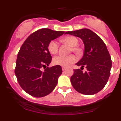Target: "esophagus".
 Instances as JSON below:
<instances>
[{"mask_svg": "<svg viewBox=\"0 0 121 121\" xmlns=\"http://www.w3.org/2000/svg\"><path fill=\"white\" fill-rule=\"evenodd\" d=\"M62 69H63V71H64L66 69V67H62Z\"/></svg>", "mask_w": 121, "mask_h": 121, "instance_id": "1", "label": "esophagus"}]
</instances>
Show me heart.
Here are the masks:
<instances>
[{
    "instance_id": "heart-1",
    "label": "heart",
    "mask_w": 121,
    "mask_h": 121,
    "mask_svg": "<svg viewBox=\"0 0 121 121\" xmlns=\"http://www.w3.org/2000/svg\"><path fill=\"white\" fill-rule=\"evenodd\" d=\"M61 41L63 43L67 44L71 46L70 52H73L75 53L80 52V48L77 45L78 44V39L74 36H67L61 39ZM48 50L51 54H56L58 52L59 45L55 40H52L48 44ZM77 58L74 54L69 56H56L53 59V63L54 65H58L63 67H68L71 64L76 61Z\"/></svg>"
}]
</instances>
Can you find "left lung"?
<instances>
[{
  "instance_id": "left-lung-1",
  "label": "left lung",
  "mask_w": 121,
  "mask_h": 121,
  "mask_svg": "<svg viewBox=\"0 0 121 121\" xmlns=\"http://www.w3.org/2000/svg\"><path fill=\"white\" fill-rule=\"evenodd\" d=\"M65 34L82 39L84 44L82 58L76 63L81 69H74L71 82L77 92L85 95L97 94L104 88L110 75L112 61L105 44L97 34L88 29L67 31ZM84 66L85 72L81 69Z\"/></svg>"
}]
</instances>
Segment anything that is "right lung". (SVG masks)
<instances>
[{
  "mask_svg": "<svg viewBox=\"0 0 121 121\" xmlns=\"http://www.w3.org/2000/svg\"><path fill=\"white\" fill-rule=\"evenodd\" d=\"M64 31L41 29L30 35L22 46L17 57L15 75L25 92L35 97H43L53 91L62 74L60 65L48 67L52 57L48 50L52 40ZM46 68L44 71L42 68Z\"/></svg>",
  "mask_w": 121,
  "mask_h": 121,
  "instance_id": "add662e5",
  "label": "right lung"
}]
</instances>
